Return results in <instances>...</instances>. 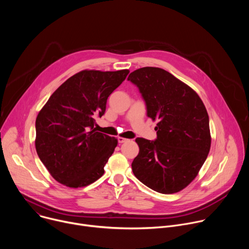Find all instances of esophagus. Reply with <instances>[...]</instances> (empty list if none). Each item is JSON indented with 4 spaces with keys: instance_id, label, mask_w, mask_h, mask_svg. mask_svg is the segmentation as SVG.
Returning <instances> with one entry per match:
<instances>
[{
    "instance_id": "1",
    "label": "esophagus",
    "mask_w": 249,
    "mask_h": 249,
    "mask_svg": "<svg viewBox=\"0 0 249 249\" xmlns=\"http://www.w3.org/2000/svg\"><path fill=\"white\" fill-rule=\"evenodd\" d=\"M118 143L119 144H122V143H125V142L127 141V139H124V138H121V137H118Z\"/></svg>"
}]
</instances>
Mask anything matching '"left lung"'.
Here are the masks:
<instances>
[{
  "mask_svg": "<svg viewBox=\"0 0 249 249\" xmlns=\"http://www.w3.org/2000/svg\"><path fill=\"white\" fill-rule=\"evenodd\" d=\"M128 81L139 89L148 117L159 121L155 141L136 139L140 151L133 173L157 192H178L197 176L211 148L205 105L190 87L160 68L138 69Z\"/></svg>",
  "mask_w": 249,
  "mask_h": 249,
  "instance_id": "obj_1",
  "label": "left lung"
}]
</instances>
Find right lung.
Returning a JSON list of instances; mask_svg holds the SVG:
<instances>
[{
  "instance_id": "add662e5",
  "label": "right lung",
  "mask_w": 249,
  "mask_h": 249,
  "mask_svg": "<svg viewBox=\"0 0 249 249\" xmlns=\"http://www.w3.org/2000/svg\"><path fill=\"white\" fill-rule=\"evenodd\" d=\"M129 74L82 71L49 97L35 121L37 155L50 174L68 187H84L103 175L117 140L94 128L108 96Z\"/></svg>"
}]
</instances>
